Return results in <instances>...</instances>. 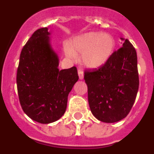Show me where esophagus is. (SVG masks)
Listing matches in <instances>:
<instances>
[{"label": "esophagus", "mask_w": 154, "mask_h": 154, "mask_svg": "<svg viewBox=\"0 0 154 154\" xmlns=\"http://www.w3.org/2000/svg\"><path fill=\"white\" fill-rule=\"evenodd\" d=\"M78 74H79V77L80 79H82L84 77V75H83V71L82 69H78Z\"/></svg>", "instance_id": "esophagus-1"}]
</instances>
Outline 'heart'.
Wrapping results in <instances>:
<instances>
[{"label": "heart", "instance_id": "b5f03b06", "mask_svg": "<svg viewBox=\"0 0 154 154\" xmlns=\"http://www.w3.org/2000/svg\"><path fill=\"white\" fill-rule=\"evenodd\" d=\"M115 40L109 34L88 32L76 37L70 42L66 55L75 60L82 55V62L89 68H99L104 65L112 55Z\"/></svg>", "mask_w": 154, "mask_h": 154}]
</instances>
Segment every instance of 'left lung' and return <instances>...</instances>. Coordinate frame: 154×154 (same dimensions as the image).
Segmentation results:
<instances>
[{
    "instance_id": "obj_1",
    "label": "left lung",
    "mask_w": 154,
    "mask_h": 154,
    "mask_svg": "<svg viewBox=\"0 0 154 154\" xmlns=\"http://www.w3.org/2000/svg\"><path fill=\"white\" fill-rule=\"evenodd\" d=\"M99 69H85L88 100L93 116L104 123H115L129 114L139 89L137 55L128 39Z\"/></svg>"
}]
</instances>
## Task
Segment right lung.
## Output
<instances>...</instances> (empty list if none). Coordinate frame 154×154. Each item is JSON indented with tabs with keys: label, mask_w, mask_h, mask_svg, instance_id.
Returning <instances> with one entry per match:
<instances>
[{
	"label": "right lung",
	"mask_w": 154,
	"mask_h": 154,
	"mask_svg": "<svg viewBox=\"0 0 154 154\" xmlns=\"http://www.w3.org/2000/svg\"><path fill=\"white\" fill-rule=\"evenodd\" d=\"M48 28L38 29L21 50L17 87L21 108L38 123H53L62 117L68 96L79 76L75 66L58 69V58L49 43Z\"/></svg>",
	"instance_id": "add662e5"
}]
</instances>
